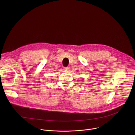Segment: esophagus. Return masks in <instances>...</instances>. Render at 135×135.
<instances>
[{
  "label": "esophagus",
  "mask_w": 135,
  "mask_h": 135,
  "mask_svg": "<svg viewBox=\"0 0 135 135\" xmlns=\"http://www.w3.org/2000/svg\"><path fill=\"white\" fill-rule=\"evenodd\" d=\"M64 69L66 70H68L69 69V67H65L64 68Z\"/></svg>",
  "instance_id": "obj_1"
}]
</instances>
